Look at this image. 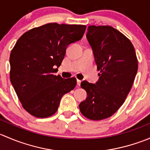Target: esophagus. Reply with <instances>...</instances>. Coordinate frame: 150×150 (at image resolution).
<instances>
[{
  "mask_svg": "<svg viewBox=\"0 0 150 150\" xmlns=\"http://www.w3.org/2000/svg\"><path fill=\"white\" fill-rule=\"evenodd\" d=\"M81 81H79V80H77V85H78V86H81Z\"/></svg>",
  "mask_w": 150,
  "mask_h": 150,
  "instance_id": "34e87169",
  "label": "esophagus"
}]
</instances>
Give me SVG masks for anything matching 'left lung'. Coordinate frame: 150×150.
<instances>
[{"instance_id": "obj_1", "label": "left lung", "mask_w": 150, "mask_h": 150, "mask_svg": "<svg viewBox=\"0 0 150 150\" xmlns=\"http://www.w3.org/2000/svg\"><path fill=\"white\" fill-rule=\"evenodd\" d=\"M86 38L100 73L95 84L81 83L87 97L79 108L87 118L101 120L111 117L124 103L134 83L138 61L129 39L112 27L89 26Z\"/></svg>"}]
</instances>
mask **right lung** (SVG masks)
<instances>
[{
  "label": "right lung",
  "mask_w": 150,
  "mask_h": 150,
  "mask_svg": "<svg viewBox=\"0 0 150 150\" xmlns=\"http://www.w3.org/2000/svg\"><path fill=\"white\" fill-rule=\"evenodd\" d=\"M86 25L49 23L24 33L10 54V79L23 108L44 118L58 110L76 78L55 75L69 45L81 40Z\"/></svg>",
  "instance_id": "obj_1"
}]
</instances>
